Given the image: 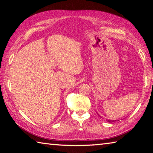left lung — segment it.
I'll return each instance as SVG.
<instances>
[{
    "mask_svg": "<svg viewBox=\"0 0 153 153\" xmlns=\"http://www.w3.org/2000/svg\"><path fill=\"white\" fill-rule=\"evenodd\" d=\"M108 122H113V120L112 121H111V120H108Z\"/></svg>",
    "mask_w": 153,
    "mask_h": 153,
    "instance_id": "8db88e82",
    "label": "left lung"
}]
</instances>
